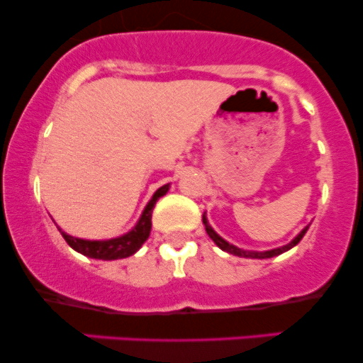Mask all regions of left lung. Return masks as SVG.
I'll list each match as a JSON object with an SVG mask.
<instances>
[{
    "label": "left lung",
    "instance_id": "1",
    "mask_svg": "<svg viewBox=\"0 0 363 363\" xmlns=\"http://www.w3.org/2000/svg\"><path fill=\"white\" fill-rule=\"evenodd\" d=\"M203 223H205L206 234L210 235V239L213 240V242H215L216 245H218V247L222 249V251H227L228 254H234V256H239V257H252V259H266V257H273V256H278V254H283L285 251H289V249L294 247V245H297L298 242H301L302 237L306 235L307 228H309V225H307V227L303 228V230L301 232V234H298L297 237H295V239L291 240L290 244L281 245V247H277V249H272V251H262V252H257V251H244V249L237 247V245L228 244L227 240L222 239V237H220L218 234H216V232L213 230V228L210 227V223H208V220H206V216H205V215H203Z\"/></svg>",
    "mask_w": 363,
    "mask_h": 363
}]
</instances>
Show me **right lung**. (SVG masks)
<instances>
[{"mask_svg":"<svg viewBox=\"0 0 363 363\" xmlns=\"http://www.w3.org/2000/svg\"><path fill=\"white\" fill-rule=\"evenodd\" d=\"M169 191V184L162 186L160 189L155 191V194L152 196V199L148 201V205L145 206L143 213H141L138 223L133 227V230H129L128 234L116 237V239L109 240H85V239H77L61 230V235L65 237V240L68 242L69 247H73L74 251H78L83 256L94 257V259H104V261H112V259H123V257L133 256L138 249L143 245L145 240L148 239L150 230H152V211L158 198H162Z\"/></svg>","mask_w":363,"mask_h":363,"instance_id":"add662e5","label":"right lung"}]
</instances>
